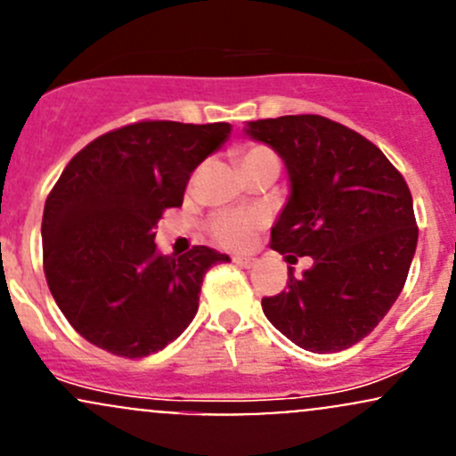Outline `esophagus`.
<instances>
[{
	"label": "esophagus",
	"instance_id": "esophagus-1",
	"mask_svg": "<svg viewBox=\"0 0 456 456\" xmlns=\"http://www.w3.org/2000/svg\"><path fill=\"white\" fill-rule=\"evenodd\" d=\"M233 262H236L238 266L242 268H251L253 265H256V257H248V256H236L233 257Z\"/></svg>",
	"mask_w": 456,
	"mask_h": 456
}]
</instances>
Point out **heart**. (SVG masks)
<instances>
[{
  "mask_svg": "<svg viewBox=\"0 0 456 456\" xmlns=\"http://www.w3.org/2000/svg\"><path fill=\"white\" fill-rule=\"evenodd\" d=\"M265 159H277L275 152L271 148L262 146V143H251L242 151L240 164L248 166L256 164V161ZM262 227V216L256 212H224L218 214L209 223V233L220 247L227 248H242L251 242V238L256 236L257 229Z\"/></svg>",
  "mask_w": 456,
  "mask_h": 456,
  "instance_id": "b5f03b06",
  "label": "heart"
}]
</instances>
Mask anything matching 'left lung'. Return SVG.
Here are the masks:
<instances>
[{
    "instance_id": "8db88e82",
    "label": "left lung",
    "mask_w": 456,
    "mask_h": 456,
    "mask_svg": "<svg viewBox=\"0 0 456 456\" xmlns=\"http://www.w3.org/2000/svg\"><path fill=\"white\" fill-rule=\"evenodd\" d=\"M248 135L275 148L290 175V199L271 248L313 268L262 299L266 319L299 347H352L389 313L404 289L418 223L404 176L361 133L323 115L248 122Z\"/></svg>"
}]
</instances>
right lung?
Masks as SVG:
<instances>
[{"label": "right lung", "instance_id": "obj_1", "mask_svg": "<svg viewBox=\"0 0 456 456\" xmlns=\"http://www.w3.org/2000/svg\"><path fill=\"white\" fill-rule=\"evenodd\" d=\"M232 133L227 122L142 119L71 157L43 209V271L71 328L115 356L143 358L194 319L205 273L227 256L191 247L161 256L155 227L181 208L196 166Z\"/></svg>", "mask_w": 456, "mask_h": 456}]
</instances>
